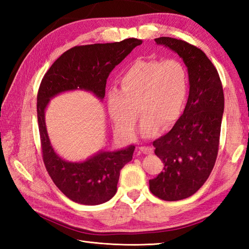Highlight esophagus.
<instances>
[{
    "label": "esophagus",
    "instance_id": "1",
    "mask_svg": "<svg viewBox=\"0 0 249 249\" xmlns=\"http://www.w3.org/2000/svg\"><path fill=\"white\" fill-rule=\"evenodd\" d=\"M140 151L142 153H144V154H152V153L154 152V149H153L152 146H141Z\"/></svg>",
    "mask_w": 249,
    "mask_h": 249
}]
</instances>
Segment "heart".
<instances>
[{"label":"heart","mask_w":249,"mask_h":249,"mask_svg":"<svg viewBox=\"0 0 249 249\" xmlns=\"http://www.w3.org/2000/svg\"><path fill=\"white\" fill-rule=\"evenodd\" d=\"M188 94V75L176 59L138 60L122 72L119 89L108 94V110L118 133L134 135L139 113L142 130L149 135L155 128H166L184 109Z\"/></svg>","instance_id":"b5f03b06"}]
</instances>
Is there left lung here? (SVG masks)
Returning a JSON list of instances; mask_svg holds the SVG:
<instances>
[{
    "mask_svg": "<svg viewBox=\"0 0 249 249\" xmlns=\"http://www.w3.org/2000/svg\"><path fill=\"white\" fill-rule=\"evenodd\" d=\"M182 57L188 70L189 95L172 129L153 141L163 171L150 179L151 193L161 200L193 196L212 172L218 154L225 98L219 75L202 50L171 37L155 38Z\"/></svg>",
    "mask_w": 249,
    "mask_h": 249,
    "instance_id": "obj_1",
    "label": "left lung"
}]
</instances>
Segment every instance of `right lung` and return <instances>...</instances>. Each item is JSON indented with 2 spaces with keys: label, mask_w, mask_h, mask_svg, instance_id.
<instances>
[{
  "label": "right lung",
  "mask_w": 249,
  "mask_h": 249,
  "mask_svg": "<svg viewBox=\"0 0 249 249\" xmlns=\"http://www.w3.org/2000/svg\"><path fill=\"white\" fill-rule=\"evenodd\" d=\"M141 39L120 43L76 46L65 51L45 73L37 93V120L43 160L52 181L73 202L96 205L107 202L116 193L120 171L133 158L135 145L114 152H99L82 162H70L52 147L45 123V110L56 94L86 89L105 97L109 73L127 56Z\"/></svg>",
  "instance_id": "1"
}]
</instances>
